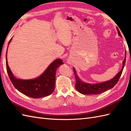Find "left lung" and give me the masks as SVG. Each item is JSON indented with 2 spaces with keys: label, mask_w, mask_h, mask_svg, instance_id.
<instances>
[{
  "label": "left lung",
  "mask_w": 131,
  "mask_h": 131,
  "mask_svg": "<svg viewBox=\"0 0 131 131\" xmlns=\"http://www.w3.org/2000/svg\"><path fill=\"white\" fill-rule=\"evenodd\" d=\"M118 34L120 37H121V33L118 29H117ZM125 53V55H126ZM126 55L125 57L124 61L122 62V67L121 70L118 72L116 76L111 80L104 81L100 83H97V84H89L84 81H82L81 79L78 76L76 70L73 68L74 73L75 74V79H76V84H75V89L79 93L82 94H98L102 92H105L111 89L115 85L121 77L123 69L125 65Z\"/></svg>",
  "instance_id": "1"
}]
</instances>
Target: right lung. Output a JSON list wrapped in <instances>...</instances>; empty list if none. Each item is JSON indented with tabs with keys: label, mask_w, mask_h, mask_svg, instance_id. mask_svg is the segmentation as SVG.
Here are the masks:
<instances>
[{
	"label": "right lung",
	"mask_w": 131,
	"mask_h": 131,
	"mask_svg": "<svg viewBox=\"0 0 131 131\" xmlns=\"http://www.w3.org/2000/svg\"><path fill=\"white\" fill-rule=\"evenodd\" d=\"M13 37L10 40L8 45L11 42ZM7 49L8 46L6 54V70L10 80L15 88L23 94L33 98L45 97L52 94L54 90L56 70L58 67L63 64L62 59L58 58L53 61L38 77L25 80L17 78L11 72L7 63Z\"/></svg>",
	"instance_id": "add662e5"
}]
</instances>
